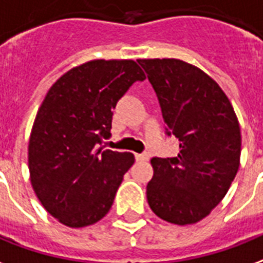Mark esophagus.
Instances as JSON below:
<instances>
[{
	"label": "esophagus",
	"mask_w": 263,
	"mask_h": 263,
	"mask_svg": "<svg viewBox=\"0 0 263 263\" xmlns=\"http://www.w3.org/2000/svg\"><path fill=\"white\" fill-rule=\"evenodd\" d=\"M136 160L148 161V160H150V154H148V153H141V154H136Z\"/></svg>",
	"instance_id": "34e87169"
}]
</instances>
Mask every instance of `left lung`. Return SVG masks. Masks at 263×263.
Returning <instances> with one entry per match:
<instances>
[{"label":"left lung","mask_w":263,"mask_h":263,"mask_svg":"<svg viewBox=\"0 0 263 263\" xmlns=\"http://www.w3.org/2000/svg\"><path fill=\"white\" fill-rule=\"evenodd\" d=\"M137 61L157 93L166 134L181 141L176 157L151 160L147 200L168 223H197L221 202L237 175L238 119L223 89L200 68L176 59Z\"/></svg>","instance_id":"8db88e82"}]
</instances>
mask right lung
Listing matches in <instances>:
<instances>
[{
  "label": "right lung",
  "mask_w": 263,
  "mask_h": 263,
  "mask_svg": "<svg viewBox=\"0 0 263 263\" xmlns=\"http://www.w3.org/2000/svg\"><path fill=\"white\" fill-rule=\"evenodd\" d=\"M144 80L133 60H93L67 71L47 92L30 133V182L64 226H91L112 208L134 155L98 145L110 137L119 99Z\"/></svg>",
  "instance_id": "right-lung-1"
}]
</instances>
